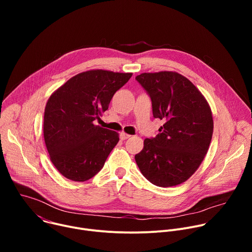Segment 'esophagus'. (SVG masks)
<instances>
[{
	"label": "esophagus",
	"instance_id": "obj_1",
	"mask_svg": "<svg viewBox=\"0 0 252 252\" xmlns=\"http://www.w3.org/2000/svg\"><path fill=\"white\" fill-rule=\"evenodd\" d=\"M129 137H130V135L127 134V133H126V132H122V133H121V138H122L123 140L127 139V138H129Z\"/></svg>",
	"mask_w": 252,
	"mask_h": 252
}]
</instances>
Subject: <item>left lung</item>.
Wrapping results in <instances>:
<instances>
[{
	"label": "left lung",
	"mask_w": 252,
	"mask_h": 252,
	"mask_svg": "<svg viewBox=\"0 0 252 252\" xmlns=\"http://www.w3.org/2000/svg\"><path fill=\"white\" fill-rule=\"evenodd\" d=\"M135 80L152 98L153 114L164 122L146 138L134 158L148 181L170 188L185 183L202 162L212 137L210 106L198 89L176 71L143 73Z\"/></svg>",
	"instance_id": "8db88e82"
}]
</instances>
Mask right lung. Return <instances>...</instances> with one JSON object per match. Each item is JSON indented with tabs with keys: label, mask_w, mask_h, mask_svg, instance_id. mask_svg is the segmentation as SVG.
<instances>
[{
	"label": "right lung",
	"mask_w": 252,
	"mask_h": 252,
	"mask_svg": "<svg viewBox=\"0 0 252 252\" xmlns=\"http://www.w3.org/2000/svg\"><path fill=\"white\" fill-rule=\"evenodd\" d=\"M131 73L91 69L55 91L45 107L44 138L50 159L70 181L86 182L103 166L120 140L117 131L94 125Z\"/></svg>",
	"instance_id": "obj_1"
}]
</instances>
